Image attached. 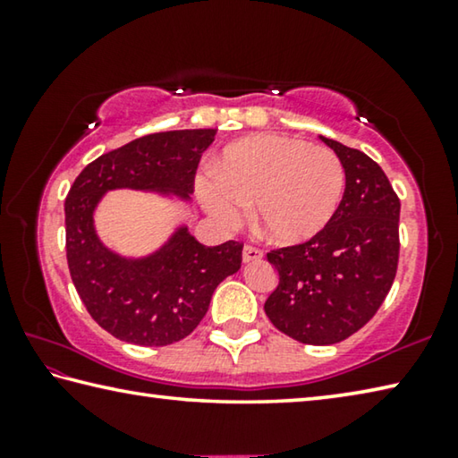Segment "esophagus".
Here are the masks:
<instances>
[{
    "mask_svg": "<svg viewBox=\"0 0 458 458\" xmlns=\"http://www.w3.org/2000/svg\"><path fill=\"white\" fill-rule=\"evenodd\" d=\"M260 259H262V250H260V248L244 246V250H242V262H254V260H260Z\"/></svg>",
    "mask_w": 458,
    "mask_h": 458,
    "instance_id": "1",
    "label": "esophagus"
}]
</instances>
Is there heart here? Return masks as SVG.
<instances>
[{"mask_svg":"<svg viewBox=\"0 0 458 458\" xmlns=\"http://www.w3.org/2000/svg\"><path fill=\"white\" fill-rule=\"evenodd\" d=\"M214 177H198L196 193L224 226L252 222L270 242L297 246L329 226L345 190L335 151L284 135H252L228 145L212 164Z\"/></svg>","mask_w":458,"mask_h":458,"instance_id":"heart-1","label":"heart"}]
</instances>
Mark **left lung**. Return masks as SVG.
Returning a JSON list of instances; mask_svg holds the SVG:
<instances>
[{
    "mask_svg": "<svg viewBox=\"0 0 458 458\" xmlns=\"http://www.w3.org/2000/svg\"><path fill=\"white\" fill-rule=\"evenodd\" d=\"M345 169L335 216L309 242L270 250L278 284L265 313L278 331L307 345H331L361 329L398 268L400 199L374 159L319 135Z\"/></svg>",
    "mask_w": 458,
    "mask_h": 458,
    "instance_id": "left-lung-1",
    "label": "left lung"
}]
</instances>
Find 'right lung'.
<instances>
[{
  "label": "right lung",
  "instance_id": "right-lung-1",
  "mask_svg": "<svg viewBox=\"0 0 458 458\" xmlns=\"http://www.w3.org/2000/svg\"><path fill=\"white\" fill-rule=\"evenodd\" d=\"M216 129L145 135L100 155L76 177L64 201L66 259L87 311L121 341L175 344L198 327L224 278L242 265V244L204 246L177 224L145 257H123L97 234L95 212L106 191H151L190 204L193 175Z\"/></svg>",
  "mask_w": 458,
  "mask_h": 458
}]
</instances>
